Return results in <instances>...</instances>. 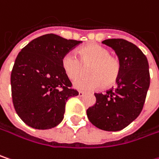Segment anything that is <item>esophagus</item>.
<instances>
[{
  "instance_id": "obj_1",
  "label": "esophagus",
  "mask_w": 159,
  "mask_h": 159,
  "mask_svg": "<svg viewBox=\"0 0 159 159\" xmlns=\"http://www.w3.org/2000/svg\"><path fill=\"white\" fill-rule=\"evenodd\" d=\"M84 94H85V93H84V92H82V91H79V92H78V96H79V97H83Z\"/></svg>"
}]
</instances>
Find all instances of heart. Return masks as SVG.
I'll return each mask as SVG.
<instances>
[{
  "label": "heart",
  "mask_w": 159,
  "mask_h": 159,
  "mask_svg": "<svg viewBox=\"0 0 159 159\" xmlns=\"http://www.w3.org/2000/svg\"><path fill=\"white\" fill-rule=\"evenodd\" d=\"M79 59L73 54H66L61 61L62 68L71 80H75L88 68L89 76L76 80L75 87L83 91L111 87L119 80L121 72L120 59L111 55L110 49L96 43H91L78 50Z\"/></svg>",
  "instance_id": "b5f03b06"
}]
</instances>
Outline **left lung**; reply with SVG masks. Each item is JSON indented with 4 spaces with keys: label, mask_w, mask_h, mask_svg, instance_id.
<instances>
[{
    "label": "left lung",
    "mask_w": 159,
    "mask_h": 159,
    "mask_svg": "<svg viewBox=\"0 0 159 159\" xmlns=\"http://www.w3.org/2000/svg\"><path fill=\"white\" fill-rule=\"evenodd\" d=\"M111 47L121 63L115 88L94 93L96 102L87 109L91 123L106 131H118L130 124L142 111L150 84L148 62L142 51L122 39L102 41Z\"/></svg>",
    "instance_id": "obj_1"
}]
</instances>
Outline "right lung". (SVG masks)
Listing matches in <instances>:
<instances>
[{
    "instance_id": "right-lung-1",
    "label": "right lung",
    "mask_w": 159,
    "mask_h": 159,
    "mask_svg": "<svg viewBox=\"0 0 159 159\" xmlns=\"http://www.w3.org/2000/svg\"><path fill=\"white\" fill-rule=\"evenodd\" d=\"M81 42L47 34L33 39L17 56L11 75L12 102L28 126L48 129L63 120L67 99L78 92L71 88L61 61Z\"/></svg>"
}]
</instances>
